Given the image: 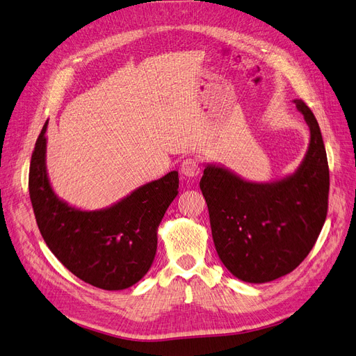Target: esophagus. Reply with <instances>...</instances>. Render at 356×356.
I'll return each mask as SVG.
<instances>
[{
  "mask_svg": "<svg viewBox=\"0 0 356 356\" xmlns=\"http://www.w3.org/2000/svg\"><path fill=\"white\" fill-rule=\"evenodd\" d=\"M181 174L187 178L197 177L200 174V168H199L197 161H194V159H186V161H182Z\"/></svg>",
  "mask_w": 356,
  "mask_h": 356,
  "instance_id": "1",
  "label": "esophagus"
}]
</instances>
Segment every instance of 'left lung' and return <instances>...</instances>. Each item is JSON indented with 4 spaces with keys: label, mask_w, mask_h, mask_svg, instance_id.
I'll return each instance as SVG.
<instances>
[{
    "label": "left lung",
    "mask_w": 356,
    "mask_h": 356,
    "mask_svg": "<svg viewBox=\"0 0 356 356\" xmlns=\"http://www.w3.org/2000/svg\"><path fill=\"white\" fill-rule=\"evenodd\" d=\"M311 140L291 175L253 182L206 163L200 179L219 259L246 283L262 284L287 275L320 236L328 209L330 172L320 125L311 108L295 100Z\"/></svg>",
    "instance_id": "left-lung-1"
}]
</instances>
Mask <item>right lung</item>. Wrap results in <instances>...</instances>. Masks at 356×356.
Wrapping results in <instances>:
<instances>
[{
	"label": "right lung",
	"mask_w": 356,
	"mask_h": 356,
	"mask_svg": "<svg viewBox=\"0 0 356 356\" xmlns=\"http://www.w3.org/2000/svg\"><path fill=\"white\" fill-rule=\"evenodd\" d=\"M47 127L31 159L29 195L41 236L57 259L85 283L124 290L149 271L157 228L178 194V172L147 182L112 206L82 211L61 200L47 174Z\"/></svg>",
	"instance_id": "1"
}]
</instances>
